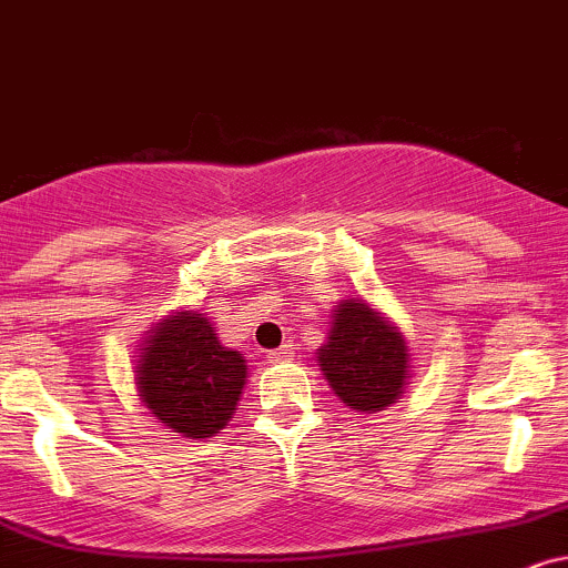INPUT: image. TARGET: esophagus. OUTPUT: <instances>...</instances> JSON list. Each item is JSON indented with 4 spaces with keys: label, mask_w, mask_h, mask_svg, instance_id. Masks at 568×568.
<instances>
[{
    "label": "esophagus",
    "mask_w": 568,
    "mask_h": 568,
    "mask_svg": "<svg viewBox=\"0 0 568 568\" xmlns=\"http://www.w3.org/2000/svg\"><path fill=\"white\" fill-rule=\"evenodd\" d=\"M266 359L272 362V365H283V362H291L293 359V349L288 344H283L280 349H272L270 354H266Z\"/></svg>",
    "instance_id": "1"
}]
</instances>
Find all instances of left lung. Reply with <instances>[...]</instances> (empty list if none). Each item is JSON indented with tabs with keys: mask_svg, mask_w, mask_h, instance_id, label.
<instances>
[{
	"mask_svg": "<svg viewBox=\"0 0 568 568\" xmlns=\"http://www.w3.org/2000/svg\"><path fill=\"white\" fill-rule=\"evenodd\" d=\"M327 386L357 413L392 407L409 381V349L392 320L362 298L333 310L327 341L317 349Z\"/></svg>",
	"mask_w": 568,
	"mask_h": 568,
	"instance_id": "1",
	"label": "left lung"
}]
</instances>
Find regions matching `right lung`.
<instances>
[{"mask_svg":"<svg viewBox=\"0 0 568 568\" xmlns=\"http://www.w3.org/2000/svg\"><path fill=\"white\" fill-rule=\"evenodd\" d=\"M136 396L174 434L216 436L241 402L248 365L201 312H172L142 341Z\"/></svg>","mask_w":568,"mask_h":568,"instance_id":"add662e5","label":"right lung"}]
</instances>
